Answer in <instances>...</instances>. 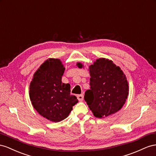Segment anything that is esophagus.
I'll return each mask as SVG.
<instances>
[{
	"mask_svg": "<svg viewBox=\"0 0 156 156\" xmlns=\"http://www.w3.org/2000/svg\"><path fill=\"white\" fill-rule=\"evenodd\" d=\"M77 98L78 101H82L83 100V94H80V95H77Z\"/></svg>",
	"mask_w": 156,
	"mask_h": 156,
	"instance_id": "34e87169",
	"label": "esophagus"
}]
</instances>
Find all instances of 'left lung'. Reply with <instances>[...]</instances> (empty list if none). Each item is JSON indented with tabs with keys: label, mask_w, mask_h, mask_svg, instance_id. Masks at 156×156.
Instances as JSON below:
<instances>
[{
	"label": "left lung",
	"mask_w": 156,
	"mask_h": 156,
	"mask_svg": "<svg viewBox=\"0 0 156 156\" xmlns=\"http://www.w3.org/2000/svg\"><path fill=\"white\" fill-rule=\"evenodd\" d=\"M79 68L82 64L78 63ZM90 90L84 99L93 115L105 118L117 112L127 99L129 86L126 75L119 66L105 58L97 59L89 68Z\"/></svg>",
	"instance_id": "1"
}]
</instances>
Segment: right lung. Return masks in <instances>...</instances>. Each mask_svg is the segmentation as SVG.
Listing matches in <instances>:
<instances>
[{
	"instance_id": "add662e5",
	"label": "right lung",
	"mask_w": 156,
	"mask_h": 156,
	"mask_svg": "<svg viewBox=\"0 0 156 156\" xmlns=\"http://www.w3.org/2000/svg\"><path fill=\"white\" fill-rule=\"evenodd\" d=\"M65 69L58 59H49L36 71L29 86V97L34 108L53 122L69 116L78 101L70 95L69 83L62 82Z\"/></svg>"
}]
</instances>
